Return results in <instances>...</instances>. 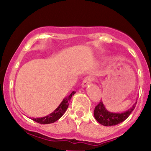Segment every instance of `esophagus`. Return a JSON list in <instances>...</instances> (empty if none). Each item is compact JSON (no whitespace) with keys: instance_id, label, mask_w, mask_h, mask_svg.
Wrapping results in <instances>:
<instances>
[{"instance_id":"obj_1","label":"esophagus","mask_w":151,"mask_h":151,"mask_svg":"<svg viewBox=\"0 0 151 151\" xmlns=\"http://www.w3.org/2000/svg\"><path fill=\"white\" fill-rule=\"evenodd\" d=\"M93 80V78L92 76H87V77H85V79H84L82 82V87L84 88L86 87V86L89 85L90 83Z\"/></svg>"}]
</instances>
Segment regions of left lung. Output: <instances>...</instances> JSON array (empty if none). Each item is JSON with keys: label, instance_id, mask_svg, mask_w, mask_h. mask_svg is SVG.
I'll use <instances>...</instances> for the list:
<instances>
[{"label": "left lung", "instance_id": "left-lung-1", "mask_svg": "<svg viewBox=\"0 0 151 151\" xmlns=\"http://www.w3.org/2000/svg\"><path fill=\"white\" fill-rule=\"evenodd\" d=\"M136 102L133 106L126 111L122 113H113L110 112L106 109L103 102L101 101L99 104L95 107L93 111V116L96 120L101 125L105 126H115L125 121L136 107Z\"/></svg>", "mask_w": 151, "mask_h": 151}]
</instances>
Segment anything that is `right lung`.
<instances>
[{
	"label": "right lung",
	"mask_w": 151,
	"mask_h": 151,
	"mask_svg": "<svg viewBox=\"0 0 151 151\" xmlns=\"http://www.w3.org/2000/svg\"><path fill=\"white\" fill-rule=\"evenodd\" d=\"M75 93V91H72V92L70 93V96H68L67 97H65L64 99L61 102V104L58 106V108L55 109L52 113L50 114L48 116H46L44 117L35 118V119L33 118L32 120L41 124H52V123H54L56 121H58V119H60V118L63 116V114H65L66 110L68 108L69 101H70L72 96H73Z\"/></svg>",
	"instance_id": "right-lung-1"
}]
</instances>
